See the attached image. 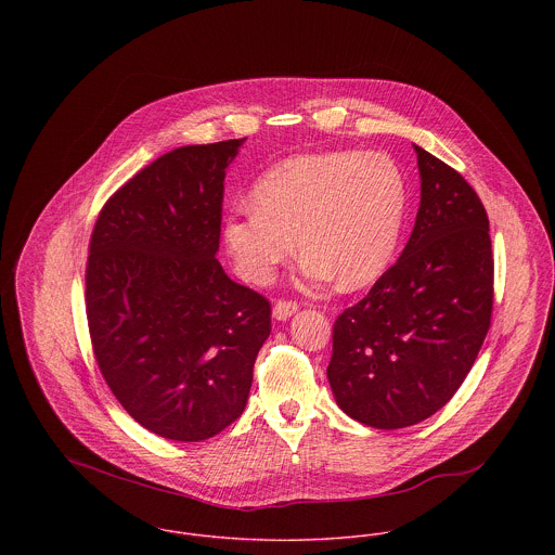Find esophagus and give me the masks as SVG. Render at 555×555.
Returning a JSON list of instances; mask_svg holds the SVG:
<instances>
[{
    "label": "esophagus",
    "instance_id": "obj_1",
    "mask_svg": "<svg viewBox=\"0 0 555 555\" xmlns=\"http://www.w3.org/2000/svg\"><path fill=\"white\" fill-rule=\"evenodd\" d=\"M299 310V306L295 301H278L273 306V318L275 320H288L291 317H295Z\"/></svg>",
    "mask_w": 555,
    "mask_h": 555
}]
</instances>
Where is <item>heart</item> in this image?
<instances>
[{
	"label": "heart",
	"mask_w": 555,
	"mask_h": 555,
	"mask_svg": "<svg viewBox=\"0 0 555 555\" xmlns=\"http://www.w3.org/2000/svg\"><path fill=\"white\" fill-rule=\"evenodd\" d=\"M254 203L224 218L238 273L267 284L295 254L310 284L339 278L346 288L376 282L396 256L405 216V179L387 154L326 152L284 159L251 190Z\"/></svg>",
	"instance_id": "b5f03b06"
}]
</instances>
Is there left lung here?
<instances>
[{
  "mask_svg": "<svg viewBox=\"0 0 555 555\" xmlns=\"http://www.w3.org/2000/svg\"><path fill=\"white\" fill-rule=\"evenodd\" d=\"M421 205L396 264L333 326L326 367L337 405L376 429L438 412L473 370L489 331L493 256L468 181L414 145Z\"/></svg>",
  "mask_w": 555,
  "mask_h": 555,
  "instance_id": "obj_1",
  "label": "left lung"
}]
</instances>
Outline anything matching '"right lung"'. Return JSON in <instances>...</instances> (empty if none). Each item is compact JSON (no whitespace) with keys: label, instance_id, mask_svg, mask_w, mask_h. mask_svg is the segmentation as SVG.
<instances>
[{"label":"right lung","instance_id":"right-lung-1","mask_svg":"<svg viewBox=\"0 0 555 555\" xmlns=\"http://www.w3.org/2000/svg\"><path fill=\"white\" fill-rule=\"evenodd\" d=\"M245 139L164 154L98 216L85 304L100 372L145 429L201 442L243 412L271 331L264 297L220 249L224 177Z\"/></svg>","mask_w":555,"mask_h":555}]
</instances>
